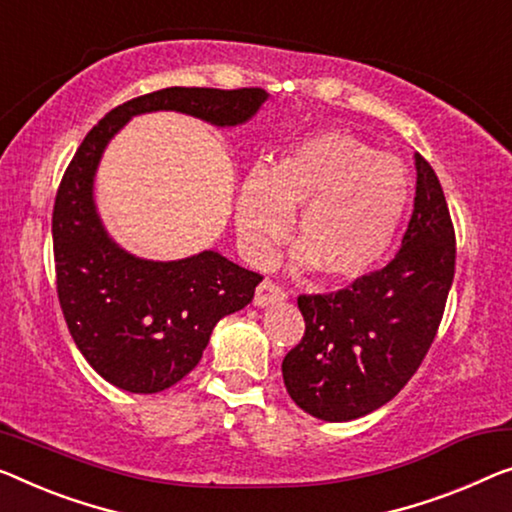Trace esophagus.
Masks as SVG:
<instances>
[{
  "mask_svg": "<svg viewBox=\"0 0 512 512\" xmlns=\"http://www.w3.org/2000/svg\"><path fill=\"white\" fill-rule=\"evenodd\" d=\"M285 299H287V292L278 285V282H273V280H262V282H259V287L255 289V305H257V308H269V305L282 303Z\"/></svg>",
  "mask_w": 512,
  "mask_h": 512,
  "instance_id": "obj_1",
  "label": "esophagus"
}]
</instances>
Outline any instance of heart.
<instances>
[{"label":"heart","mask_w":512,"mask_h":512,"mask_svg":"<svg viewBox=\"0 0 512 512\" xmlns=\"http://www.w3.org/2000/svg\"><path fill=\"white\" fill-rule=\"evenodd\" d=\"M411 195L400 158L377 154L345 131L301 142L276 165H255L236 197V234L253 262H264L299 209V266L354 280L375 269L395 239Z\"/></svg>","instance_id":"obj_1"}]
</instances>
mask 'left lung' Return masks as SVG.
I'll return each mask as SVG.
<instances>
[{
	"label": "left lung",
	"mask_w": 512,
	"mask_h": 512,
	"mask_svg": "<svg viewBox=\"0 0 512 512\" xmlns=\"http://www.w3.org/2000/svg\"><path fill=\"white\" fill-rule=\"evenodd\" d=\"M414 213L384 269L333 294H301L303 340L282 361L305 414L354 421L414 377L444 315L455 276V230L437 174L416 154Z\"/></svg>",
	"instance_id": "obj_1"
}]
</instances>
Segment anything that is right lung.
<instances>
[{"instance_id": "add662e5", "label": "right lung", "mask_w": 512, "mask_h": 512, "mask_svg": "<svg viewBox=\"0 0 512 512\" xmlns=\"http://www.w3.org/2000/svg\"><path fill=\"white\" fill-rule=\"evenodd\" d=\"M264 89L167 87L137 96L91 128L59 183L52 211L57 294L80 354L128 393H158L200 363L220 319L253 301L262 276L204 250L174 262L142 259L112 241L94 202L108 142L137 114L174 110L213 126L246 124Z\"/></svg>"}]
</instances>
